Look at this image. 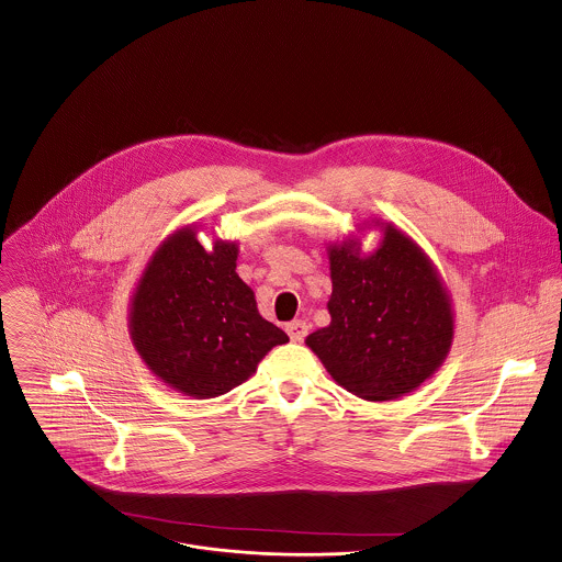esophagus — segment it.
Here are the masks:
<instances>
[{
	"label": "esophagus",
	"instance_id": "34e87169",
	"mask_svg": "<svg viewBox=\"0 0 562 562\" xmlns=\"http://www.w3.org/2000/svg\"><path fill=\"white\" fill-rule=\"evenodd\" d=\"M286 331L293 342H302L308 336V323L306 321H291L286 323Z\"/></svg>",
	"mask_w": 562,
	"mask_h": 562
}]
</instances>
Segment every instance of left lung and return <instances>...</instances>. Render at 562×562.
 Listing matches in <instances>:
<instances>
[{
	"instance_id": "1",
	"label": "left lung",
	"mask_w": 562,
	"mask_h": 562,
	"mask_svg": "<svg viewBox=\"0 0 562 562\" xmlns=\"http://www.w3.org/2000/svg\"><path fill=\"white\" fill-rule=\"evenodd\" d=\"M371 254L356 235L329 244V325L306 345L331 379L364 401L414 392L443 364L454 338L450 293L434 260L401 228L374 220Z\"/></svg>"
}]
</instances>
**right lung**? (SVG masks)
<instances>
[{"label":"right lung","mask_w":562,"mask_h":562,"mask_svg":"<svg viewBox=\"0 0 562 562\" xmlns=\"http://www.w3.org/2000/svg\"><path fill=\"white\" fill-rule=\"evenodd\" d=\"M195 224L168 235L148 258L128 304V336L146 369L191 398H215L256 373L289 336L260 316L239 278V244L206 250Z\"/></svg>","instance_id":"right-lung-1"}]
</instances>
